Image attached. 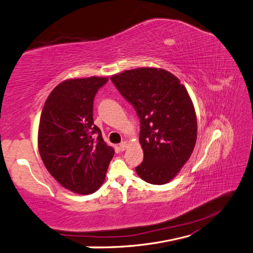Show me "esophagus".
Wrapping results in <instances>:
<instances>
[{
    "label": "esophagus",
    "mask_w": 253,
    "mask_h": 253,
    "mask_svg": "<svg viewBox=\"0 0 253 253\" xmlns=\"http://www.w3.org/2000/svg\"><path fill=\"white\" fill-rule=\"evenodd\" d=\"M127 147H128V142H126V141L122 142V143L120 144V150H121V151H125Z\"/></svg>",
    "instance_id": "obj_1"
}]
</instances>
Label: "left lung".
Returning a JSON list of instances; mask_svg holds the SVG:
<instances>
[{
  "mask_svg": "<svg viewBox=\"0 0 253 253\" xmlns=\"http://www.w3.org/2000/svg\"><path fill=\"white\" fill-rule=\"evenodd\" d=\"M110 79L140 119L144 159L135 168L138 175L153 185L169 183L197 142V115L186 87L161 68L125 70Z\"/></svg>",
  "mask_w": 253,
  "mask_h": 253,
  "instance_id": "left-lung-1",
  "label": "left lung"
}]
</instances>
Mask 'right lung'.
<instances>
[{
  "instance_id": "add662e5",
  "label": "right lung",
  "mask_w": 253,
  "mask_h": 253,
  "mask_svg": "<svg viewBox=\"0 0 253 253\" xmlns=\"http://www.w3.org/2000/svg\"><path fill=\"white\" fill-rule=\"evenodd\" d=\"M107 82L102 77L65 80L42 108L38 128L42 163L64 188L75 193L98 189L114 155L93 121L95 95Z\"/></svg>"
}]
</instances>
